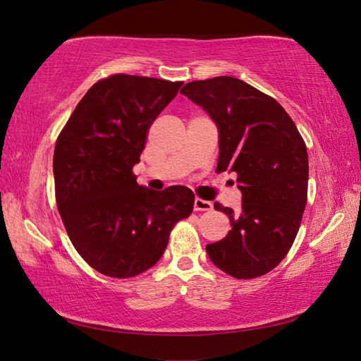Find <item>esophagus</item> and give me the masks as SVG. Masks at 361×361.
Returning a JSON list of instances; mask_svg holds the SVG:
<instances>
[{
	"instance_id": "34e87169",
	"label": "esophagus",
	"mask_w": 361,
	"mask_h": 361,
	"mask_svg": "<svg viewBox=\"0 0 361 361\" xmlns=\"http://www.w3.org/2000/svg\"><path fill=\"white\" fill-rule=\"evenodd\" d=\"M194 209L195 211H211L212 203L208 200H203V198H195L194 200Z\"/></svg>"
}]
</instances>
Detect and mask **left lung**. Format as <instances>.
Instances as JSON below:
<instances>
[{"label":"left lung","instance_id":"left-lung-1","mask_svg":"<svg viewBox=\"0 0 361 361\" xmlns=\"http://www.w3.org/2000/svg\"><path fill=\"white\" fill-rule=\"evenodd\" d=\"M181 94L217 124V172H235L242 192L237 216L214 203L233 228L225 239L206 245V252L235 279L264 276L287 256L307 203L309 158L302 136L278 101L240 79L189 82Z\"/></svg>","mask_w":361,"mask_h":361}]
</instances>
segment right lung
Listing matches in <instances>:
<instances>
[{"mask_svg": "<svg viewBox=\"0 0 361 361\" xmlns=\"http://www.w3.org/2000/svg\"><path fill=\"white\" fill-rule=\"evenodd\" d=\"M183 82L113 74L91 87L54 150L56 202L75 251L96 271L127 279L155 265L195 195L185 186L150 190L133 166L153 121Z\"/></svg>", "mask_w": 361, "mask_h": 361, "instance_id": "add662e5", "label": "right lung"}]
</instances>
